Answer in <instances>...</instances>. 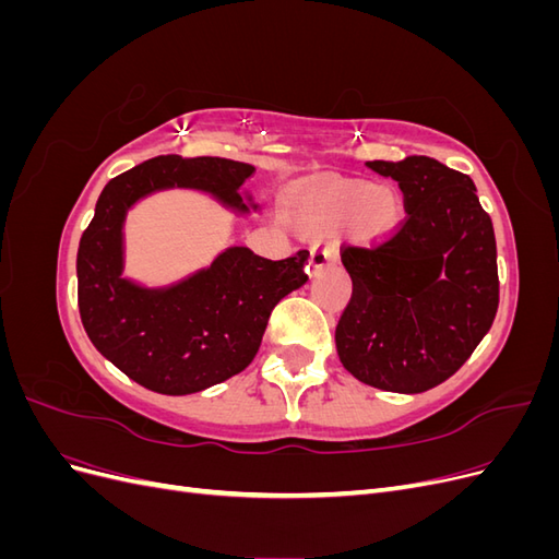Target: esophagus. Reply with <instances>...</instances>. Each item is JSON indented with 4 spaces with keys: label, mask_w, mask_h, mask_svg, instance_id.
<instances>
[{
    "label": "esophagus",
    "mask_w": 559,
    "mask_h": 559,
    "mask_svg": "<svg viewBox=\"0 0 559 559\" xmlns=\"http://www.w3.org/2000/svg\"><path fill=\"white\" fill-rule=\"evenodd\" d=\"M337 261V253L333 247H324V245H314L312 247V257H310V263L314 270H321L326 265H333Z\"/></svg>",
    "instance_id": "obj_1"
}]
</instances>
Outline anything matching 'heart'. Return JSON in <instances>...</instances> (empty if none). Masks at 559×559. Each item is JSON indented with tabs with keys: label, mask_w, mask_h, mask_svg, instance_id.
Wrapping results in <instances>:
<instances>
[{
	"label": "heart",
	"mask_w": 559,
	"mask_h": 559,
	"mask_svg": "<svg viewBox=\"0 0 559 559\" xmlns=\"http://www.w3.org/2000/svg\"><path fill=\"white\" fill-rule=\"evenodd\" d=\"M349 218L359 240H382L401 222V200L389 186L335 181L298 202L296 222L308 233H329Z\"/></svg>",
	"instance_id": "1"
}]
</instances>
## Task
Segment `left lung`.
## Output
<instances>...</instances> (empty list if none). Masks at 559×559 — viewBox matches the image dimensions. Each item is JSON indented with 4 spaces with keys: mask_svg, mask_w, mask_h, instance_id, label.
<instances>
[{
    "mask_svg": "<svg viewBox=\"0 0 559 559\" xmlns=\"http://www.w3.org/2000/svg\"><path fill=\"white\" fill-rule=\"evenodd\" d=\"M399 181L405 216L382 240L343 245L352 296L337 357L364 384L419 394L464 366L499 308L497 240L476 183L429 156L370 160Z\"/></svg>",
    "mask_w": 559,
    "mask_h": 559,
    "instance_id": "obj_1",
    "label": "left lung"
}]
</instances>
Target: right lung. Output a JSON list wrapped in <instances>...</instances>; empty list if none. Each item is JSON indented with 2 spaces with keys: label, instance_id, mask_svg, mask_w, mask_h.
Masks as SVG:
<instances>
[{
  "label": "right lung",
  "instance_id": "obj_1",
  "mask_svg": "<svg viewBox=\"0 0 559 559\" xmlns=\"http://www.w3.org/2000/svg\"><path fill=\"white\" fill-rule=\"evenodd\" d=\"M253 173L230 158L158 156L114 177L97 198L76 253L79 314L97 352L151 392L193 394L245 370L270 312L308 282L310 251L267 261L233 247L173 289L146 292L121 277L126 210L167 186H193L247 210L238 189Z\"/></svg>",
  "mask_w": 559,
  "mask_h": 559
}]
</instances>
